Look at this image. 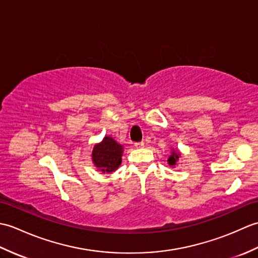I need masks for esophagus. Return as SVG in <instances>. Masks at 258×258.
Segmentation results:
<instances>
[{"label":"esophagus","mask_w":258,"mask_h":258,"mask_svg":"<svg viewBox=\"0 0 258 258\" xmlns=\"http://www.w3.org/2000/svg\"><path fill=\"white\" fill-rule=\"evenodd\" d=\"M144 146V142H139V143H135L136 149H141V147Z\"/></svg>","instance_id":"34e87169"}]
</instances>
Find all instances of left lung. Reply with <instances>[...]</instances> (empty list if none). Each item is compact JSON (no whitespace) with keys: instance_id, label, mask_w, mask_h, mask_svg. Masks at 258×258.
Listing matches in <instances>:
<instances>
[{"instance_id":"8db88e82","label":"left lung","mask_w":258,"mask_h":258,"mask_svg":"<svg viewBox=\"0 0 258 258\" xmlns=\"http://www.w3.org/2000/svg\"><path fill=\"white\" fill-rule=\"evenodd\" d=\"M179 156H180V153H179L178 151H174V150H173L172 154L169 155V157H168L167 163H168L171 166H175V165H176V163H177V161H178Z\"/></svg>"}]
</instances>
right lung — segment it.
Masks as SVG:
<instances>
[{"label": "right lung", "instance_id": "add662e5", "mask_svg": "<svg viewBox=\"0 0 258 258\" xmlns=\"http://www.w3.org/2000/svg\"><path fill=\"white\" fill-rule=\"evenodd\" d=\"M123 146L111 136H105L101 143L95 144L92 152V161L98 171L109 174L116 171L122 163Z\"/></svg>", "mask_w": 258, "mask_h": 258}]
</instances>
